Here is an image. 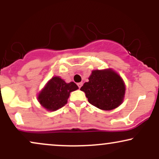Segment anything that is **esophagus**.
<instances>
[{"label": "esophagus", "mask_w": 159, "mask_h": 159, "mask_svg": "<svg viewBox=\"0 0 159 159\" xmlns=\"http://www.w3.org/2000/svg\"><path fill=\"white\" fill-rule=\"evenodd\" d=\"M77 84H78V87H79V88H81V86L83 85V83H82V82H80V83H78Z\"/></svg>", "instance_id": "34e87169"}]
</instances>
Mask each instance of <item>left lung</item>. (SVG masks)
<instances>
[{"instance_id": "8db88e82", "label": "left lung", "mask_w": 159, "mask_h": 159, "mask_svg": "<svg viewBox=\"0 0 159 159\" xmlns=\"http://www.w3.org/2000/svg\"><path fill=\"white\" fill-rule=\"evenodd\" d=\"M81 90L85 93L91 105L102 110L110 111L123 102L125 84L119 75L111 69L94 70Z\"/></svg>"}]
</instances>
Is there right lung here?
Returning <instances> with one entry per match:
<instances>
[{
	"instance_id": "add662e5",
	"label": "right lung",
	"mask_w": 159,
	"mask_h": 159,
	"mask_svg": "<svg viewBox=\"0 0 159 159\" xmlns=\"http://www.w3.org/2000/svg\"><path fill=\"white\" fill-rule=\"evenodd\" d=\"M78 89L74 82L66 83L60 77H53L38 96L42 106L48 111H56L67 103L69 94Z\"/></svg>"
}]
</instances>
